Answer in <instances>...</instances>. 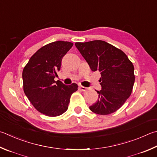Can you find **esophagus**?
<instances>
[{"instance_id": "1", "label": "esophagus", "mask_w": 157, "mask_h": 157, "mask_svg": "<svg viewBox=\"0 0 157 157\" xmlns=\"http://www.w3.org/2000/svg\"><path fill=\"white\" fill-rule=\"evenodd\" d=\"M79 89H80V90H82V91H86V90L88 89V88L84 87V86H79Z\"/></svg>"}]
</instances>
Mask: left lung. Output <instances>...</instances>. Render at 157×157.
I'll return each mask as SVG.
<instances>
[{"mask_svg": "<svg viewBox=\"0 0 157 157\" xmlns=\"http://www.w3.org/2000/svg\"><path fill=\"white\" fill-rule=\"evenodd\" d=\"M75 47L93 71H99L101 90L99 98L89 106L98 115H106L120 108L132 93L134 66L121 50L103 40L76 42Z\"/></svg>", "mask_w": 157, "mask_h": 157, "instance_id": "left-lung-1", "label": "left lung"}]
</instances>
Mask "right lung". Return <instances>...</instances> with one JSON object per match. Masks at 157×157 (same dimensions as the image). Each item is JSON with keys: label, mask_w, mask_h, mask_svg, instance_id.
<instances>
[{"label": "right lung", "mask_w": 157, "mask_h": 157, "mask_svg": "<svg viewBox=\"0 0 157 157\" xmlns=\"http://www.w3.org/2000/svg\"><path fill=\"white\" fill-rule=\"evenodd\" d=\"M73 44L56 41L45 45L31 57L22 71L25 94L36 109L47 116L57 117L66 112L71 95L78 90L75 83L65 85L54 80L62 58Z\"/></svg>", "instance_id": "right-lung-1"}]
</instances>
